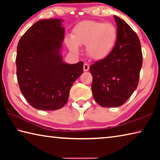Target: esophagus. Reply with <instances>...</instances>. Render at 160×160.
<instances>
[{
  "label": "esophagus",
  "mask_w": 160,
  "mask_h": 160,
  "mask_svg": "<svg viewBox=\"0 0 160 160\" xmlns=\"http://www.w3.org/2000/svg\"><path fill=\"white\" fill-rule=\"evenodd\" d=\"M83 69H84V71H88V70L90 69V66H89L88 63H84Z\"/></svg>",
  "instance_id": "esophagus-1"
}]
</instances>
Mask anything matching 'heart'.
Returning <instances> with one entry per match:
<instances>
[{"label": "heart", "instance_id": "obj_1", "mask_svg": "<svg viewBox=\"0 0 160 160\" xmlns=\"http://www.w3.org/2000/svg\"><path fill=\"white\" fill-rule=\"evenodd\" d=\"M117 37V29L113 24L88 20L75 27L71 38L66 39V44L74 53L79 52L78 46H85L88 55L94 60L100 61L112 53Z\"/></svg>", "mask_w": 160, "mask_h": 160}]
</instances>
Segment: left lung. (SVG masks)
<instances>
[{"instance_id": "left-lung-1", "label": "left lung", "mask_w": 160, "mask_h": 160, "mask_svg": "<svg viewBox=\"0 0 160 160\" xmlns=\"http://www.w3.org/2000/svg\"><path fill=\"white\" fill-rule=\"evenodd\" d=\"M118 37L109 56L90 68L94 99L103 107L123 105L137 88L142 64L139 38L122 19L114 15Z\"/></svg>"}]
</instances>
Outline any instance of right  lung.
I'll list each match as a JSON object with an SVG mask.
<instances>
[{
  "mask_svg": "<svg viewBox=\"0 0 160 160\" xmlns=\"http://www.w3.org/2000/svg\"><path fill=\"white\" fill-rule=\"evenodd\" d=\"M62 20L37 22L18 44L16 67L20 91L32 107L57 110L68 99L72 84L83 73V62L68 64L60 53L65 29Z\"/></svg>",
  "mask_w": 160,
  "mask_h": 160,
  "instance_id": "1",
  "label": "right lung"
}]
</instances>
